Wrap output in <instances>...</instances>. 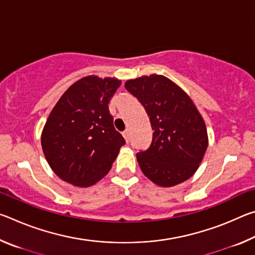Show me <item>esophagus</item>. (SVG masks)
<instances>
[{"instance_id": "1", "label": "esophagus", "mask_w": 255, "mask_h": 255, "mask_svg": "<svg viewBox=\"0 0 255 255\" xmlns=\"http://www.w3.org/2000/svg\"><path fill=\"white\" fill-rule=\"evenodd\" d=\"M123 135L125 137V139H126V141L128 143V141H129V130H128V129H126V130L123 132Z\"/></svg>"}]
</instances>
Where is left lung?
<instances>
[{"label":"left lung","mask_w":255,"mask_h":255,"mask_svg":"<svg viewBox=\"0 0 255 255\" xmlns=\"http://www.w3.org/2000/svg\"><path fill=\"white\" fill-rule=\"evenodd\" d=\"M147 112L153 139L136 157L143 173L161 187H173L197 171L208 146L204 119L191 99L165 76L153 74L125 84Z\"/></svg>","instance_id":"left-lung-1"}]
</instances>
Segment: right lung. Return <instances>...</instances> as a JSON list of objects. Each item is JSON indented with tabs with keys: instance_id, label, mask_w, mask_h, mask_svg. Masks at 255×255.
<instances>
[{
	"instance_id": "1",
	"label": "right lung",
	"mask_w": 255,
	"mask_h": 255,
	"mask_svg": "<svg viewBox=\"0 0 255 255\" xmlns=\"http://www.w3.org/2000/svg\"><path fill=\"white\" fill-rule=\"evenodd\" d=\"M120 86L117 79L86 76L75 82L51 110L41 146L51 169L77 187H90L109 170L123 145L109 102Z\"/></svg>"
}]
</instances>
